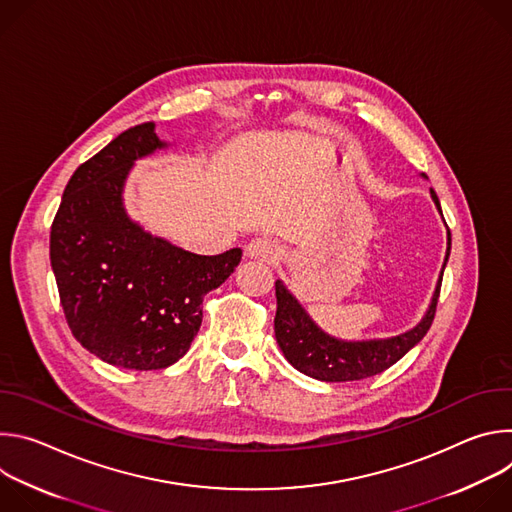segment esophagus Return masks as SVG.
<instances>
[{
    "label": "esophagus",
    "mask_w": 512,
    "mask_h": 512,
    "mask_svg": "<svg viewBox=\"0 0 512 512\" xmlns=\"http://www.w3.org/2000/svg\"><path fill=\"white\" fill-rule=\"evenodd\" d=\"M247 255L255 257V259H263V261H275L281 255V247L277 245V241H273L269 237H255L247 245Z\"/></svg>",
    "instance_id": "1"
}]
</instances>
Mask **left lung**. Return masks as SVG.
Returning a JSON list of instances; mask_svg holds the SVG:
<instances>
[{"label": "left lung", "instance_id": "obj_1", "mask_svg": "<svg viewBox=\"0 0 512 512\" xmlns=\"http://www.w3.org/2000/svg\"><path fill=\"white\" fill-rule=\"evenodd\" d=\"M421 176L425 178V174ZM429 192L437 210L442 214V206H440V200H437V194L433 192V188ZM450 249H452V237L448 229V249H446L444 267H442L440 279H437L433 298L425 316L415 328L391 338L350 342V340H340L326 334L308 316L302 304L291 296V291L283 285V281L277 279L275 281V298H277L275 338L283 356L287 358L291 367L298 369L300 373L326 383L360 381V379H367L387 371L427 334L435 316L437 298H440L442 275L450 257Z\"/></svg>", "mask_w": 512, "mask_h": 512}]
</instances>
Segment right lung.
I'll use <instances>...</instances> for the list:
<instances>
[{"instance_id":"add662e5","label":"right lung","mask_w":512,"mask_h":512,"mask_svg":"<svg viewBox=\"0 0 512 512\" xmlns=\"http://www.w3.org/2000/svg\"><path fill=\"white\" fill-rule=\"evenodd\" d=\"M154 123L135 125L68 180L50 231V263L68 328L121 369L158 371L180 360L202 324V300L243 251L196 255L145 233L123 206L135 160L166 148Z\"/></svg>"}]
</instances>
